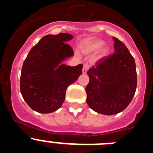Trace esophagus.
<instances>
[{
    "instance_id": "esophagus-1",
    "label": "esophagus",
    "mask_w": 153,
    "mask_h": 153,
    "mask_svg": "<svg viewBox=\"0 0 153 153\" xmlns=\"http://www.w3.org/2000/svg\"><path fill=\"white\" fill-rule=\"evenodd\" d=\"M89 68H90V67H89V64H87V63H84V64H83V74H86V73H87V71H88Z\"/></svg>"
}]
</instances>
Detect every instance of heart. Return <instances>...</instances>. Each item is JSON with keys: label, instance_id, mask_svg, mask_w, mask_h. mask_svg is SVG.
Returning a JSON list of instances; mask_svg holds the SVG:
<instances>
[{"label": "heart", "instance_id": "heart-1", "mask_svg": "<svg viewBox=\"0 0 153 153\" xmlns=\"http://www.w3.org/2000/svg\"><path fill=\"white\" fill-rule=\"evenodd\" d=\"M104 42L101 40H92L84 42L82 44V51L86 53L97 52L104 46Z\"/></svg>", "mask_w": 153, "mask_h": 153}]
</instances>
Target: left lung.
<instances>
[{
  "mask_svg": "<svg viewBox=\"0 0 153 153\" xmlns=\"http://www.w3.org/2000/svg\"><path fill=\"white\" fill-rule=\"evenodd\" d=\"M114 53L97 62L88 70L86 102L93 111L115 115L128 106L137 86L134 58L123 42L116 37Z\"/></svg>",
  "mask_w": 153,
  "mask_h": 153,
  "instance_id": "obj_1",
  "label": "left lung"
}]
</instances>
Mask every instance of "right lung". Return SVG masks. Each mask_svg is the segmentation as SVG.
Returning <instances> with one entry per match:
<instances>
[{"instance_id": "add662e5", "label": "right lung", "mask_w": 153, "mask_h": 153, "mask_svg": "<svg viewBox=\"0 0 153 153\" xmlns=\"http://www.w3.org/2000/svg\"><path fill=\"white\" fill-rule=\"evenodd\" d=\"M73 35H46L30 50L21 74V93L31 109L51 113L61 107L67 87L82 74L83 65L67 66L63 62L74 56L67 42Z\"/></svg>"}]
</instances>
